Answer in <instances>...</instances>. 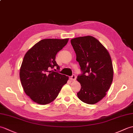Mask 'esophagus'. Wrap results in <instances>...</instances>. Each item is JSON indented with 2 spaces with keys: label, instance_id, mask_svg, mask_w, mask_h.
I'll return each mask as SVG.
<instances>
[{
  "label": "esophagus",
  "instance_id": "esophagus-1",
  "mask_svg": "<svg viewBox=\"0 0 133 133\" xmlns=\"http://www.w3.org/2000/svg\"><path fill=\"white\" fill-rule=\"evenodd\" d=\"M76 75H75V74H73L72 76H71V77H69V78H70V79L71 80V81H75V79H76Z\"/></svg>",
  "mask_w": 133,
  "mask_h": 133
}]
</instances>
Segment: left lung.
Segmentation results:
<instances>
[{
	"label": "left lung",
	"mask_w": 133,
	"mask_h": 133,
	"mask_svg": "<svg viewBox=\"0 0 133 133\" xmlns=\"http://www.w3.org/2000/svg\"><path fill=\"white\" fill-rule=\"evenodd\" d=\"M77 61L82 73L77 80L81 89L77 93L83 102L93 104L106 94L113 78V68L109 52L99 41L91 36L72 39Z\"/></svg>",
	"instance_id": "8db88e82"
}]
</instances>
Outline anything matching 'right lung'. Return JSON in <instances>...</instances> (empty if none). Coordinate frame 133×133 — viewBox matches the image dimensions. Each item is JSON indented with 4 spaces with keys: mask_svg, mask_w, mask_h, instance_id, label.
<instances>
[{
    "mask_svg": "<svg viewBox=\"0 0 133 133\" xmlns=\"http://www.w3.org/2000/svg\"><path fill=\"white\" fill-rule=\"evenodd\" d=\"M69 39H45L36 43L24 55L20 69V79L25 93L41 104L51 102L57 97L68 77L55 72L60 67L55 56ZM55 70V69H54Z\"/></svg>",
    "mask_w": 133,
    "mask_h": 133,
    "instance_id": "right-lung-1",
    "label": "right lung"
}]
</instances>
